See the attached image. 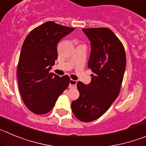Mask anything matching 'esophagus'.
<instances>
[{
    "mask_svg": "<svg viewBox=\"0 0 146 146\" xmlns=\"http://www.w3.org/2000/svg\"><path fill=\"white\" fill-rule=\"evenodd\" d=\"M77 81L74 80H70V82H69V88H75L77 86Z\"/></svg>",
    "mask_w": 146,
    "mask_h": 146,
    "instance_id": "obj_1",
    "label": "esophagus"
}]
</instances>
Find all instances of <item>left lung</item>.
<instances>
[{"instance_id":"obj_1","label":"left lung","mask_w":146,"mask_h":146,"mask_svg":"<svg viewBox=\"0 0 146 146\" xmlns=\"http://www.w3.org/2000/svg\"><path fill=\"white\" fill-rule=\"evenodd\" d=\"M91 41L88 66L93 72L91 82L77 83L79 98L72 102V112L82 122L96 120L118 97L126 69L124 47L108 28H83Z\"/></svg>"}]
</instances>
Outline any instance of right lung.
Segmentation results:
<instances>
[{
    "instance_id": "right-lung-1",
    "label": "right lung",
    "mask_w": 146,
    "mask_h": 146,
    "mask_svg": "<svg viewBox=\"0 0 146 146\" xmlns=\"http://www.w3.org/2000/svg\"><path fill=\"white\" fill-rule=\"evenodd\" d=\"M74 30L46 22L32 30L24 41L17 66L18 84L23 102L35 114L50 112L69 86V76L60 77L50 71L58 58V43Z\"/></svg>"
}]
</instances>
